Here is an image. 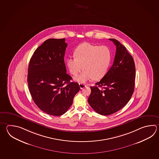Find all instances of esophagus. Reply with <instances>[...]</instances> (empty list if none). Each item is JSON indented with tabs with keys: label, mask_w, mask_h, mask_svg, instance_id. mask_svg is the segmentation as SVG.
Wrapping results in <instances>:
<instances>
[{
	"label": "esophagus",
	"mask_w": 159,
	"mask_h": 159,
	"mask_svg": "<svg viewBox=\"0 0 159 159\" xmlns=\"http://www.w3.org/2000/svg\"><path fill=\"white\" fill-rule=\"evenodd\" d=\"M79 86H80V88L81 89H83V88L85 87L87 85L84 84H83V83H79Z\"/></svg>",
	"instance_id": "34e87169"
}]
</instances>
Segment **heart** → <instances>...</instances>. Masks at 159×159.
I'll use <instances>...</instances> for the list:
<instances>
[{"label":"heart","instance_id":"heart-1","mask_svg":"<svg viewBox=\"0 0 159 159\" xmlns=\"http://www.w3.org/2000/svg\"><path fill=\"white\" fill-rule=\"evenodd\" d=\"M74 58H69L66 64L70 73L76 76L75 80L85 83L92 79L99 80L107 74L111 61V52L107 46H98L83 43L74 51Z\"/></svg>","mask_w":159,"mask_h":159}]
</instances>
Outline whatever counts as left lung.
<instances>
[{"mask_svg":"<svg viewBox=\"0 0 159 159\" xmlns=\"http://www.w3.org/2000/svg\"><path fill=\"white\" fill-rule=\"evenodd\" d=\"M109 39L116 46L113 64L96 85L91 87L88 100L93 109L103 116L114 113L126 105L133 95L135 79L133 57L117 39Z\"/></svg>","mask_w":159,"mask_h":159,"instance_id":"1","label":"left lung"}]
</instances>
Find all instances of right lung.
Instances as JSON below:
<instances>
[{
  "mask_svg": "<svg viewBox=\"0 0 159 159\" xmlns=\"http://www.w3.org/2000/svg\"><path fill=\"white\" fill-rule=\"evenodd\" d=\"M67 44L65 39L46 40L36 49L29 62L27 81L33 100L41 110L52 116L65 114L80 90L71 82L64 61Z\"/></svg>",
  "mask_w": 159,
  "mask_h": 159,
  "instance_id": "add662e5",
  "label": "right lung"
}]
</instances>
